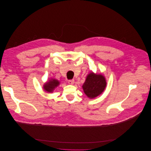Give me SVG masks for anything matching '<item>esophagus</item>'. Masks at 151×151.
<instances>
[{"label":"esophagus","instance_id":"34e87169","mask_svg":"<svg viewBox=\"0 0 151 151\" xmlns=\"http://www.w3.org/2000/svg\"><path fill=\"white\" fill-rule=\"evenodd\" d=\"M68 82L70 84H73L74 83V80H69L68 81Z\"/></svg>","mask_w":151,"mask_h":151}]
</instances>
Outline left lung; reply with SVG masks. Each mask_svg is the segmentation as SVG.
Here are the masks:
<instances>
[{"label": "left lung", "mask_w": 151, "mask_h": 151, "mask_svg": "<svg viewBox=\"0 0 151 151\" xmlns=\"http://www.w3.org/2000/svg\"><path fill=\"white\" fill-rule=\"evenodd\" d=\"M106 86V81L102 74L91 72L87 75L82 87L86 96L88 98L93 99L104 91Z\"/></svg>", "instance_id": "8db88e82"}]
</instances>
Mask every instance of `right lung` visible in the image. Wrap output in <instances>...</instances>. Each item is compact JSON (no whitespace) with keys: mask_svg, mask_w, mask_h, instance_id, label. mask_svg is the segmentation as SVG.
I'll return each instance as SVG.
<instances>
[{"mask_svg":"<svg viewBox=\"0 0 151 151\" xmlns=\"http://www.w3.org/2000/svg\"><path fill=\"white\" fill-rule=\"evenodd\" d=\"M59 84V82L58 80L53 78H51L48 81H47L43 86V89L46 92L49 93L53 92V90L58 86Z\"/></svg>","mask_w":151,"mask_h":151,"instance_id":"obj_1","label":"right lung"}]
</instances>
